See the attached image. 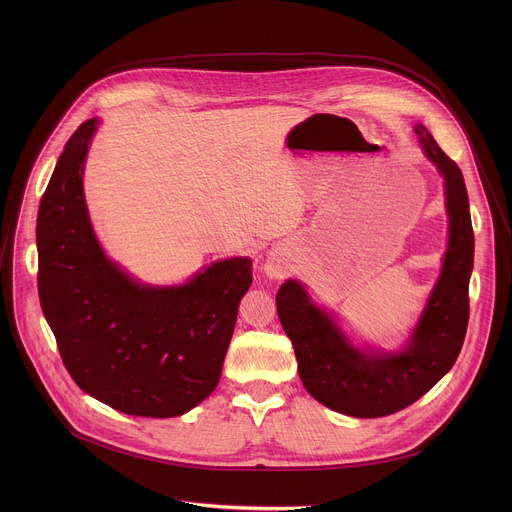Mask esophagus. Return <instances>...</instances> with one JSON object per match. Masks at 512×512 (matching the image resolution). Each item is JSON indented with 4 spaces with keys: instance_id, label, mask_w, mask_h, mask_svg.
I'll use <instances>...</instances> for the list:
<instances>
[{
    "instance_id": "34e87169",
    "label": "esophagus",
    "mask_w": 512,
    "mask_h": 512,
    "mask_svg": "<svg viewBox=\"0 0 512 512\" xmlns=\"http://www.w3.org/2000/svg\"><path fill=\"white\" fill-rule=\"evenodd\" d=\"M265 271H267L269 275H279V273H281V267H279L275 261H269V263L265 265Z\"/></svg>"
}]
</instances>
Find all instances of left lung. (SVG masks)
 I'll return each instance as SVG.
<instances>
[{
    "label": "left lung",
    "mask_w": 512,
    "mask_h": 512,
    "mask_svg": "<svg viewBox=\"0 0 512 512\" xmlns=\"http://www.w3.org/2000/svg\"><path fill=\"white\" fill-rule=\"evenodd\" d=\"M415 133L425 156L446 180L450 243L442 275L407 348L383 354L356 350L334 320L310 302L298 281L287 279L275 296L304 387L322 405L350 417L391 415L423 397L454 367L468 328L474 231L464 176L423 125H415Z\"/></svg>",
    "instance_id": "left-lung-1"
}]
</instances>
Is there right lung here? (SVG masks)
Returning a JSON list of instances; mask_svg holds the SVG:
<instances>
[{
    "label": "right lung",
    "instance_id": "add662e5",
    "mask_svg": "<svg viewBox=\"0 0 512 512\" xmlns=\"http://www.w3.org/2000/svg\"><path fill=\"white\" fill-rule=\"evenodd\" d=\"M97 119L66 141L38 208V296L68 375L101 403L176 417L221 381L251 259L212 263L180 287H145L101 251L83 196Z\"/></svg>",
    "mask_w": 512,
    "mask_h": 512
}]
</instances>
